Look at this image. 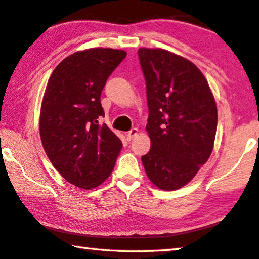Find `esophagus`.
Listing matches in <instances>:
<instances>
[{
    "instance_id": "obj_1",
    "label": "esophagus",
    "mask_w": 259,
    "mask_h": 259,
    "mask_svg": "<svg viewBox=\"0 0 259 259\" xmlns=\"http://www.w3.org/2000/svg\"><path fill=\"white\" fill-rule=\"evenodd\" d=\"M138 133H139L138 128H132L130 131V132H127L126 138H127V140H128V141H131V140H133L135 137H137Z\"/></svg>"
}]
</instances>
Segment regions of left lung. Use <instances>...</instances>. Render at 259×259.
Wrapping results in <instances>:
<instances>
[{"instance_id": "1", "label": "left lung", "mask_w": 259, "mask_h": 259, "mask_svg": "<svg viewBox=\"0 0 259 259\" xmlns=\"http://www.w3.org/2000/svg\"><path fill=\"white\" fill-rule=\"evenodd\" d=\"M147 84L151 148L142 156L149 180L174 191L191 181L214 148L217 108L208 81L188 59L164 49H139Z\"/></svg>"}]
</instances>
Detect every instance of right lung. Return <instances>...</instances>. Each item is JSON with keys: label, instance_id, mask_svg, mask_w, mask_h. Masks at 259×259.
I'll return each instance as SVG.
<instances>
[{"label": "right lung", "instance_id": "right-lung-1", "mask_svg": "<svg viewBox=\"0 0 259 259\" xmlns=\"http://www.w3.org/2000/svg\"><path fill=\"white\" fill-rule=\"evenodd\" d=\"M126 52L110 48L77 51L50 76L39 115V134L47 156L60 175L80 189L106 181L122 148L103 124L101 92Z\"/></svg>", "mask_w": 259, "mask_h": 259}]
</instances>
